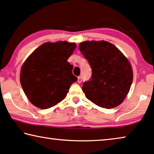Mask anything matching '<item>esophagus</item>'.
Instances as JSON below:
<instances>
[{"mask_svg":"<svg viewBox=\"0 0 154 154\" xmlns=\"http://www.w3.org/2000/svg\"><path fill=\"white\" fill-rule=\"evenodd\" d=\"M82 81V76H79L78 77V82L79 83H80Z\"/></svg>","mask_w":154,"mask_h":154,"instance_id":"34e87169","label":"esophagus"}]
</instances>
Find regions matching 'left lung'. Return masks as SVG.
I'll list each match as a JSON object with an SVG mask.
<instances>
[{
    "label": "left lung",
    "instance_id": "left-lung-1",
    "mask_svg": "<svg viewBox=\"0 0 154 154\" xmlns=\"http://www.w3.org/2000/svg\"><path fill=\"white\" fill-rule=\"evenodd\" d=\"M79 49L92 69L90 80L82 86L86 98L103 108L120 105L133 81V71L127 58L116 47L105 41L80 42Z\"/></svg>",
    "mask_w": 154,
    "mask_h": 154
}]
</instances>
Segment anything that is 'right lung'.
<instances>
[{
	"mask_svg": "<svg viewBox=\"0 0 154 154\" xmlns=\"http://www.w3.org/2000/svg\"><path fill=\"white\" fill-rule=\"evenodd\" d=\"M74 42H47L30 54L20 69V80L25 95L36 107L48 109L62 101L77 80L73 65L67 62Z\"/></svg>",
	"mask_w": 154,
	"mask_h": 154,
	"instance_id": "obj_1",
	"label": "right lung"
}]
</instances>
